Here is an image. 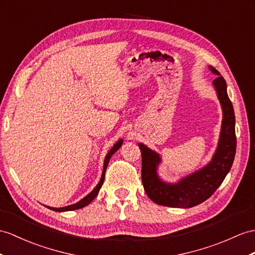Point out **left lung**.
<instances>
[{
	"label": "left lung",
	"instance_id": "left-lung-1",
	"mask_svg": "<svg viewBox=\"0 0 255 255\" xmlns=\"http://www.w3.org/2000/svg\"><path fill=\"white\" fill-rule=\"evenodd\" d=\"M209 69L216 74L213 85L223 109V121L219 145L214 156L206 166L182 178L176 184L161 181L157 167L161 162L159 153L144 144H138L141 151V182L147 196L157 204L172 208H191L214 194L231 171L235 154L236 139L235 113L233 104L227 95L226 81L214 67Z\"/></svg>",
	"mask_w": 255,
	"mask_h": 255
}]
</instances>
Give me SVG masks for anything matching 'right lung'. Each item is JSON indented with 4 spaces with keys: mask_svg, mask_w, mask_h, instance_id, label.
<instances>
[{
    "mask_svg": "<svg viewBox=\"0 0 255 255\" xmlns=\"http://www.w3.org/2000/svg\"><path fill=\"white\" fill-rule=\"evenodd\" d=\"M122 142H123V140H122V139L118 140V141L116 142V144L114 145V147L111 148L110 150H109V152L107 153V156H106V158H105V161H104V169H103V174H102L101 181H99V183L97 184L96 187H95L94 189H93L88 196L84 197L83 199H81L79 202L74 203V204H71V206L64 207V208H51V207H47V208H48V209H51V210H53V211H56V212H65V211H73V210H78V209H81V208H83V207H86V206H88V204H90L93 200L95 199V197L97 196L99 189L102 188L103 183H104V179H105V173H106L107 165H108V163H109V160H110L111 156H113V154L118 150V149H119V148L121 147Z\"/></svg>",
    "mask_w": 255,
    "mask_h": 255,
    "instance_id": "right-lung-1",
    "label": "right lung"
}]
</instances>
